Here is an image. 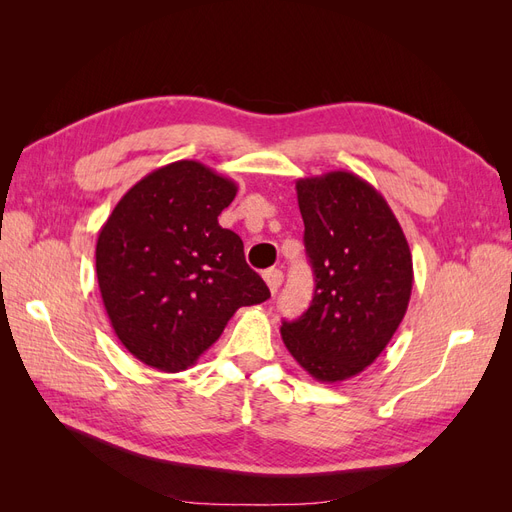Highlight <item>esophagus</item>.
I'll use <instances>...</instances> for the list:
<instances>
[{
    "label": "esophagus",
    "mask_w": 512,
    "mask_h": 512,
    "mask_svg": "<svg viewBox=\"0 0 512 512\" xmlns=\"http://www.w3.org/2000/svg\"><path fill=\"white\" fill-rule=\"evenodd\" d=\"M265 282H267L271 294H275L277 290H280V286H282V282H284V273H282L280 269H269V271L265 273Z\"/></svg>",
    "instance_id": "34e87169"
}]
</instances>
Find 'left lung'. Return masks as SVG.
Returning a JSON list of instances; mask_svg holds the SVG:
<instances>
[{
  "label": "left lung",
  "mask_w": 512,
  "mask_h": 512,
  "mask_svg": "<svg viewBox=\"0 0 512 512\" xmlns=\"http://www.w3.org/2000/svg\"><path fill=\"white\" fill-rule=\"evenodd\" d=\"M297 198L316 288L307 312L280 331L309 376L342 382L374 363L404 320L412 254L391 207L359 175L299 179Z\"/></svg>",
  "instance_id": "obj_1"
}]
</instances>
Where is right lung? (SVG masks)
<instances>
[{
  "label": "right lung",
  "instance_id": "add662e5",
  "mask_svg": "<svg viewBox=\"0 0 512 512\" xmlns=\"http://www.w3.org/2000/svg\"><path fill=\"white\" fill-rule=\"evenodd\" d=\"M237 183L179 160L123 194L100 228L96 273L108 320L138 361L183 371L218 342L232 314L271 297L243 241L218 215Z\"/></svg>",
  "mask_w": 512,
  "mask_h": 512
}]
</instances>
